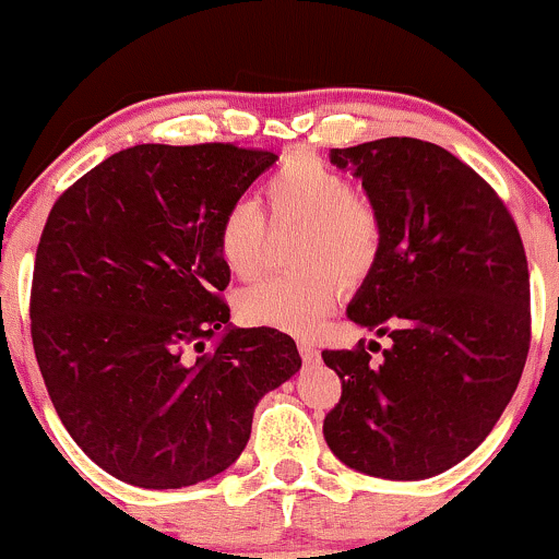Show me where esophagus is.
Here are the masks:
<instances>
[{
	"mask_svg": "<svg viewBox=\"0 0 559 559\" xmlns=\"http://www.w3.org/2000/svg\"><path fill=\"white\" fill-rule=\"evenodd\" d=\"M298 352H301L304 362H314V359L320 357V349H317V344H311V341H298Z\"/></svg>",
	"mask_w": 559,
	"mask_h": 559,
	"instance_id": "obj_1",
	"label": "esophagus"
}]
</instances>
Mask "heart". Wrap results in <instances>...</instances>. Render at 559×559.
<instances>
[{"mask_svg": "<svg viewBox=\"0 0 559 559\" xmlns=\"http://www.w3.org/2000/svg\"><path fill=\"white\" fill-rule=\"evenodd\" d=\"M274 226H298L296 274H274L237 296L239 320L255 328L311 335L338 301L341 287L370 280L383 255V213L368 191L311 152H293L263 183ZM266 218L248 200L231 202L215 224V253L239 280L261 269Z\"/></svg>", "mask_w": 559, "mask_h": 559, "instance_id": "obj_1", "label": "heart"}]
</instances>
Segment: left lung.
I'll list each match as a JSON object with an SVG mask.
<instances>
[{
	"mask_svg": "<svg viewBox=\"0 0 559 559\" xmlns=\"http://www.w3.org/2000/svg\"><path fill=\"white\" fill-rule=\"evenodd\" d=\"M383 213V255L349 317L392 338L381 362L359 341L325 349L341 400L325 442L352 469L424 479L488 437L531 349V274L493 186L418 138L333 148ZM381 349V346H378Z\"/></svg>",
	"mask_w": 559,
	"mask_h": 559,
	"instance_id": "obj_1",
	"label": "left lung"
}]
</instances>
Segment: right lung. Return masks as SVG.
<instances>
[{"label": "right lung", "instance_id": "add662e5", "mask_svg": "<svg viewBox=\"0 0 559 559\" xmlns=\"http://www.w3.org/2000/svg\"><path fill=\"white\" fill-rule=\"evenodd\" d=\"M277 154L141 143L71 183L41 229L32 341L56 413L100 469L186 488L250 440L258 400L298 368L274 328H227L221 213Z\"/></svg>", "mask_w": 559, "mask_h": 559}]
</instances>
